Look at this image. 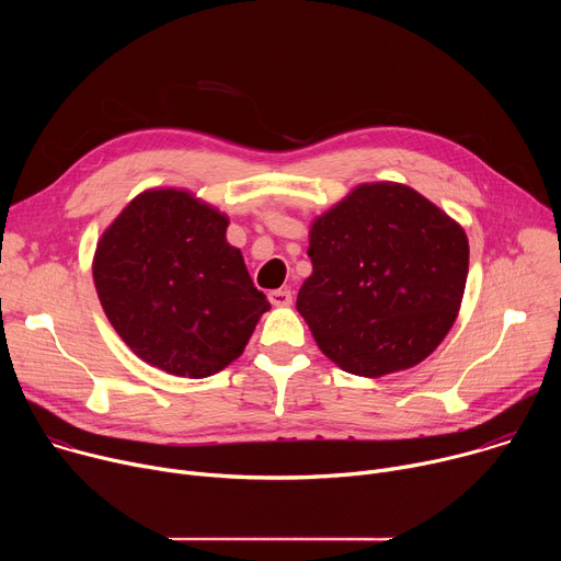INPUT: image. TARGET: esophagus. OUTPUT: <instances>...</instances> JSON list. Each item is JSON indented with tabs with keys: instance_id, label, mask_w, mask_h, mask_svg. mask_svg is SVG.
Instances as JSON below:
<instances>
[{
	"instance_id": "esophagus-1",
	"label": "esophagus",
	"mask_w": 561,
	"mask_h": 561,
	"mask_svg": "<svg viewBox=\"0 0 561 561\" xmlns=\"http://www.w3.org/2000/svg\"><path fill=\"white\" fill-rule=\"evenodd\" d=\"M268 301L273 306H290L293 304V293L288 288H277L268 293Z\"/></svg>"
}]
</instances>
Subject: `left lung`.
<instances>
[{
  "label": "left lung",
  "mask_w": 561,
  "mask_h": 561,
  "mask_svg": "<svg viewBox=\"0 0 561 561\" xmlns=\"http://www.w3.org/2000/svg\"><path fill=\"white\" fill-rule=\"evenodd\" d=\"M297 310L342 370L383 377L424 362L455 324L468 237L407 184H359L310 224Z\"/></svg>",
  "instance_id": "left-lung-1"
}]
</instances>
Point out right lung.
<instances>
[{"instance_id":"add662e5","label":"right lung","mask_w":561,"mask_h":561,"mask_svg":"<svg viewBox=\"0 0 561 561\" xmlns=\"http://www.w3.org/2000/svg\"><path fill=\"white\" fill-rule=\"evenodd\" d=\"M228 217L184 188H148L100 237L93 279L108 322L146 364L202 379L244 353L271 308Z\"/></svg>"}]
</instances>
